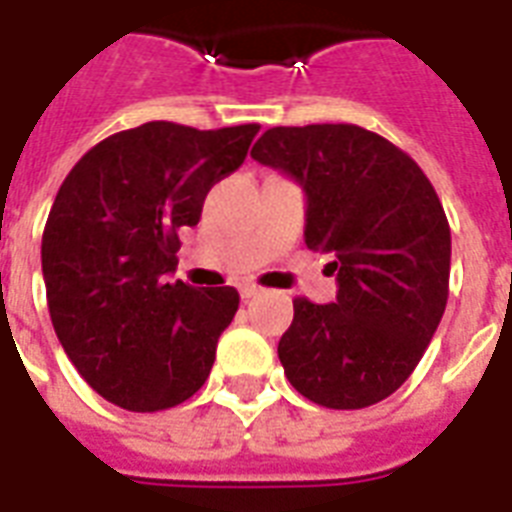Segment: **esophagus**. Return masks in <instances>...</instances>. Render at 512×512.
I'll use <instances>...</instances> for the list:
<instances>
[{
    "label": "esophagus",
    "mask_w": 512,
    "mask_h": 512,
    "mask_svg": "<svg viewBox=\"0 0 512 512\" xmlns=\"http://www.w3.org/2000/svg\"><path fill=\"white\" fill-rule=\"evenodd\" d=\"M239 292H241V297H244V300H252V297L260 295V292H263V289L255 287V284H241Z\"/></svg>",
    "instance_id": "obj_1"
}]
</instances>
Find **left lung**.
I'll list each match as a JSON object with an SVG mask.
<instances>
[{
	"label": "left lung",
	"mask_w": 512,
	"mask_h": 512,
	"mask_svg": "<svg viewBox=\"0 0 512 512\" xmlns=\"http://www.w3.org/2000/svg\"><path fill=\"white\" fill-rule=\"evenodd\" d=\"M252 159L303 185L305 244L332 255L337 300H295L279 358L297 393L364 409L420 364L449 297L452 231L412 156L356 124L271 127Z\"/></svg>",
	"instance_id": "8db88e82"
}]
</instances>
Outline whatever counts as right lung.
<instances>
[{
	"mask_svg": "<svg viewBox=\"0 0 512 512\" xmlns=\"http://www.w3.org/2000/svg\"><path fill=\"white\" fill-rule=\"evenodd\" d=\"M257 130L140 124L100 140L60 185L42 236L47 308L76 372L111 404L170 409L209 377L239 292L167 276L177 231L199 223L209 188L239 170Z\"/></svg>",
	"mask_w": 512,
	"mask_h": 512,
	"instance_id": "1",
	"label": "right lung"
}]
</instances>
